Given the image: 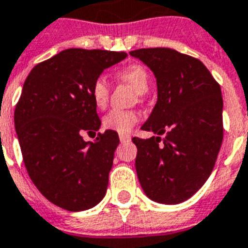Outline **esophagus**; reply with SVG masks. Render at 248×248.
<instances>
[{"label":"esophagus","mask_w":248,"mask_h":248,"mask_svg":"<svg viewBox=\"0 0 248 248\" xmlns=\"http://www.w3.org/2000/svg\"><path fill=\"white\" fill-rule=\"evenodd\" d=\"M131 139V137L130 135H126V134H120V140L122 141V143H124V141H128Z\"/></svg>","instance_id":"esophagus-1"}]
</instances>
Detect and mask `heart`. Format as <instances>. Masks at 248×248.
I'll return each instance as SVG.
<instances>
[{"label": "heart", "mask_w": 248, "mask_h": 248, "mask_svg": "<svg viewBox=\"0 0 248 248\" xmlns=\"http://www.w3.org/2000/svg\"><path fill=\"white\" fill-rule=\"evenodd\" d=\"M117 78L121 82L127 83L134 90L137 91L140 99L149 88V74L144 66L140 63H132L117 73ZM91 96L94 105L103 109L108 105L109 96H110V84L104 75H100L94 79L91 86ZM139 114L135 110H121L114 109L105 114L103 120L104 127L120 134H128L132 127L138 124Z\"/></svg>", "instance_id": "heart-1"}]
</instances>
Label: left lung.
Listing matches in <instances>:
<instances>
[{
    "label": "left lung",
    "mask_w": 248,
    "mask_h": 248,
    "mask_svg": "<svg viewBox=\"0 0 248 248\" xmlns=\"http://www.w3.org/2000/svg\"><path fill=\"white\" fill-rule=\"evenodd\" d=\"M130 54L144 62L157 80V103L141 126L156 137L132 138L138 178L149 199L182 203L205 183L220 152V84L203 62L174 49L143 48Z\"/></svg>",
    "instance_id": "obj_1"
}]
</instances>
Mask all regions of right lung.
I'll return each instance as SVG.
<instances>
[{"label": "right lung", "instance_id": "1", "mask_svg": "<svg viewBox=\"0 0 248 248\" xmlns=\"http://www.w3.org/2000/svg\"><path fill=\"white\" fill-rule=\"evenodd\" d=\"M124 52L71 48L31 70L15 107L14 122L24 165L43 195L66 211H86L107 192L116 131L96 134L100 121L91 86L104 70L124 60Z\"/></svg>", "mask_w": 248, "mask_h": 248}]
</instances>
